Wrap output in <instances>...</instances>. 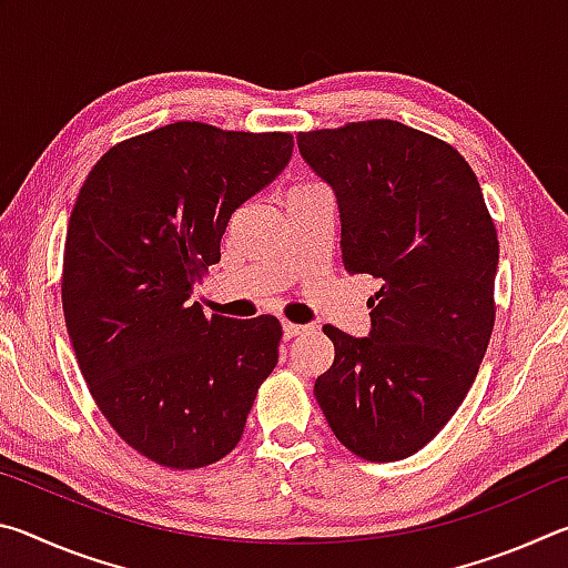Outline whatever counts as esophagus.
I'll return each instance as SVG.
<instances>
[{"instance_id":"esophagus-1","label":"esophagus","mask_w":568,"mask_h":568,"mask_svg":"<svg viewBox=\"0 0 568 568\" xmlns=\"http://www.w3.org/2000/svg\"><path fill=\"white\" fill-rule=\"evenodd\" d=\"M307 328H305V325H297V323H283V335H285V338L287 341H291V338H297V335H303Z\"/></svg>"}]
</instances>
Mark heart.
Wrapping results in <instances>:
<instances>
[{"label": "heart", "instance_id": "1", "mask_svg": "<svg viewBox=\"0 0 568 568\" xmlns=\"http://www.w3.org/2000/svg\"><path fill=\"white\" fill-rule=\"evenodd\" d=\"M311 187H318V185H313V182H305V185H297L293 192H303V190H311Z\"/></svg>", "mask_w": 568, "mask_h": 568}]
</instances>
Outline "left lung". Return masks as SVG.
<instances>
[{"label": "left lung", "mask_w": 568, "mask_h": 568, "mask_svg": "<svg viewBox=\"0 0 568 568\" xmlns=\"http://www.w3.org/2000/svg\"><path fill=\"white\" fill-rule=\"evenodd\" d=\"M333 190L341 257L368 273V338L333 325L315 398L335 438L365 460H398L464 403L494 331L498 237L468 162L430 134L373 120L297 134Z\"/></svg>", "instance_id": "obj_1"}]
</instances>
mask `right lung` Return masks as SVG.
Wrapping results in <instances>:
<instances>
[{
	"label": "right lung",
	"instance_id": "add662e5",
	"mask_svg": "<svg viewBox=\"0 0 568 568\" xmlns=\"http://www.w3.org/2000/svg\"><path fill=\"white\" fill-rule=\"evenodd\" d=\"M285 132L175 122L104 152L64 240L67 333L102 416L168 468L237 446L277 363L273 315L205 318L192 291L220 261L235 210L287 168Z\"/></svg>",
	"mask_w": 568,
	"mask_h": 568
}]
</instances>
